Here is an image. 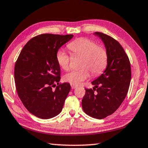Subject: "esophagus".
<instances>
[{"label": "esophagus", "instance_id": "esophagus-1", "mask_svg": "<svg viewBox=\"0 0 148 148\" xmlns=\"http://www.w3.org/2000/svg\"><path fill=\"white\" fill-rule=\"evenodd\" d=\"M70 86H71V88H72V89H75L76 88V86H75V85H74V84H70Z\"/></svg>", "mask_w": 148, "mask_h": 148}]
</instances>
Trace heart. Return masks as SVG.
Instances as JSON below:
<instances>
[{
    "instance_id": "obj_1",
    "label": "heart",
    "mask_w": 148,
    "mask_h": 148,
    "mask_svg": "<svg viewBox=\"0 0 148 148\" xmlns=\"http://www.w3.org/2000/svg\"><path fill=\"white\" fill-rule=\"evenodd\" d=\"M68 47L74 55L83 56L80 69L73 70L66 74L64 81L74 85H79L90 76V72L97 76L103 71L107 64V52L103 47L97 45L95 41L90 39L81 37L72 41ZM57 60L62 69L67 70L70 68V57L62 50L57 53Z\"/></svg>"
}]
</instances>
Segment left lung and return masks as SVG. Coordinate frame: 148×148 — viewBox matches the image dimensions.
<instances>
[{"label": "left lung", "instance_id": "8db88e82", "mask_svg": "<svg viewBox=\"0 0 148 148\" xmlns=\"http://www.w3.org/2000/svg\"><path fill=\"white\" fill-rule=\"evenodd\" d=\"M94 35L105 45L107 65L103 73L91 82L94 86L93 90L86 89L82 105L88 115L102 119L113 113L126 97L130 83L131 68L128 56L118 41L103 33L95 32Z\"/></svg>", "mask_w": 148, "mask_h": 148}]
</instances>
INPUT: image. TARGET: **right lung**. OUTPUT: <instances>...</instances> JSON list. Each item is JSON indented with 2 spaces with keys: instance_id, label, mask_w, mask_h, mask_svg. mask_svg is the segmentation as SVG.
<instances>
[{
  "instance_id": "add662e5",
  "label": "right lung",
  "mask_w": 148,
  "mask_h": 148,
  "mask_svg": "<svg viewBox=\"0 0 148 148\" xmlns=\"http://www.w3.org/2000/svg\"><path fill=\"white\" fill-rule=\"evenodd\" d=\"M73 37L49 34L35 37L23 47L16 62L18 95L27 111L38 118L49 119L62 111L70 85L58 83L60 69L57 53ZM53 86L56 87L55 90Z\"/></svg>"
}]
</instances>
